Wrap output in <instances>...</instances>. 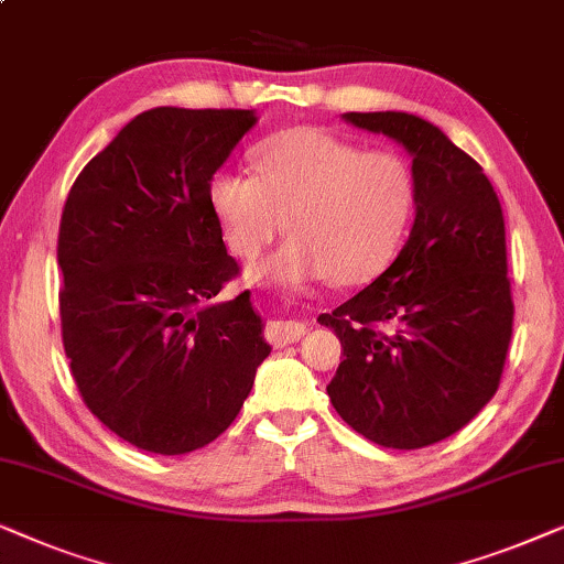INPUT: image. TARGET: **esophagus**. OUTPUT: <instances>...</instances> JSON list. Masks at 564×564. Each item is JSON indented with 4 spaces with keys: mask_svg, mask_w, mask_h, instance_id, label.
Returning a JSON list of instances; mask_svg holds the SVG:
<instances>
[{
    "mask_svg": "<svg viewBox=\"0 0 564 564\" xmlns=\"http://www.w3.org/2000/svg\"><path fill=\"white\" fill-rule=\"evenodd\" d=\"M304 333H306L304 322L278 319V322H270V325L265 327V340L273 345V348H283V345L296 343Z\"/></svg>",
    "mask_w": 564,
    "mask_h": 564,
    "instance_id": "1",
    "label": "esophagus"
}]
</instances>
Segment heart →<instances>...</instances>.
<instances>
[{"label": "heart", "instance_id": "1", "mask_svg": "<svg viewBox=\"0 0 564 564\" xmlns=\"http://www.w3.org/2000/svg\"><path fill=\"white\" fill-rule=\"evenodd\" d=\"M254 175L219 170L208 204L229 250L252 260L278 237L289 239L252 278L306 289L322 278L340 286L379 275L415 216V172L392 149H360L322 129L299 126L252 149Z\"/></svg>", "mask_w": 564, "mask_h": 564}]
</instances>
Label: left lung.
Listing matches in <instances>:
<instances>
[{"label":"left lung","instance_id":"1","mask_svg":"<svg viewBox=\"0 0 564 564\" xmlns=\"http://www.w3.org/2000/svg\"><path fill=\"white\" fill-rule=\"evenodd\" d=\"M412 154L417 214L397 260L322 314L343 360L327 384L352 431L423 448L462 431L498 392L513 335L506 221L482 167L410 112H345Z\"/></svg>","mask_w":564,"mask_h":564}]
</instances>
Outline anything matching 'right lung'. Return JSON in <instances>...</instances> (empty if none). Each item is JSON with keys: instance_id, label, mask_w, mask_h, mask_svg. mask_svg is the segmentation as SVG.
<instances>
[{"instance_id": "add662e5", "label": "right lung", "mask_w": 564, "mask_h": 564, "mask_svg": "<svg viewBox=\"0 0 564 564\" xmlns=\"http://www.w3.org/2000/svg\"><path fill=\"white\" fill-rule=\"evenodd\" d=\"M252 110L141 112L74 180L58 227L62 340L82 400L141 452L204 448L235 423L268 358L208 183Z\"/></svg>"}]
</instances>
